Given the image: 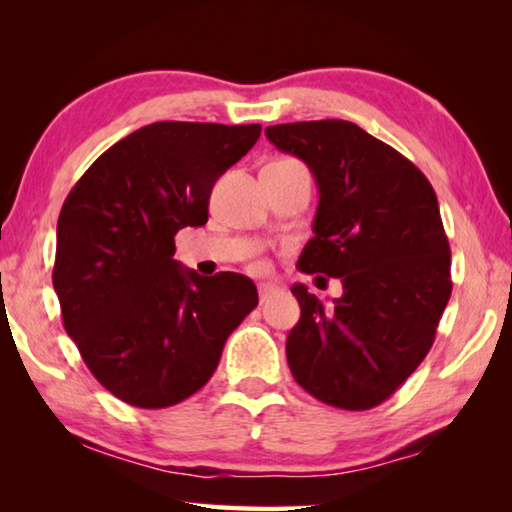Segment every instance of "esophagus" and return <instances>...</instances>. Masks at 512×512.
Returning a JSON list of instances; mask_svg holds the SVG:
<instances>
[{"label": "esophagus", "instance_id": "34e87169", "mask_svg": "<svg viewBox=\"0 0 512 512\" xmlns=\"http://www.w3.org/2000/svg\"><path fill=\"white\" fill-rule=\"evenodd\" d=\"M257 291H259V300H266L268 298V293H273L275 291V287L273 284H257Z\"/></svg>", "mask_w": 512, "mask_h": 512}]
</instances>
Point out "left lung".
<instances>
[{
	"label": "left lung",
	"instance_id": "obj_1",
	"mask_svg": "<svg viewBox=\"0 0 512 512\" xmlns=\"http://www.w3.org/2000/svg\"><path fill=\"white\" fill-rule=\"evenodd\" d=\"M266 137L318 185L314 237L298 268L343 284L332 305L305 284L291 287L300 302L287 339L291 375L336 409H372L427 357L452 296L436 192L411 160L352 121L277 124Z\"/></svg>",
	"mask_w": 512,
	"mask_h": 512
}]
</instances>
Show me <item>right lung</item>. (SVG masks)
<instances>
[{
	"instance_id": "1",
	"label": "right lung",
	"mask_w": 512,
	"mask_h": 512,
	"mask_svg": "<svg viewBox=\"0 0 512 512\" xmlns=\"http://www.w3.org/2000/svg\"><path fill=\"white\" fill-rule=\"evenodd\" d=\"M259 133V124L155 121L101 153L65 198L51 275L65 332L121 402L187 400L257 307L253 280L187 271L173 237L207 223L214 183Z\"/></svg>"
}]
</instances>
